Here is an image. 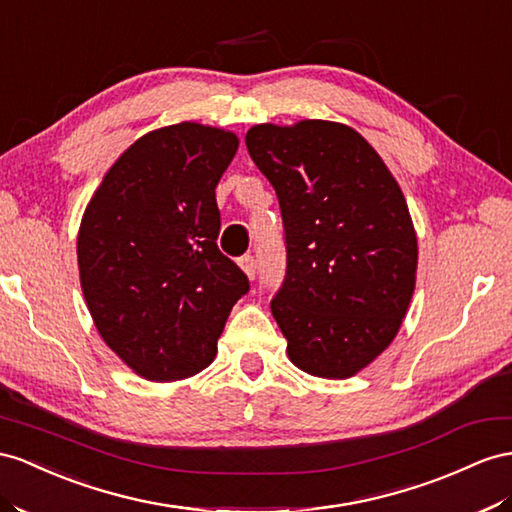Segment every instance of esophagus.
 Masks as SVG:
<instances>
[{
    "instance_id": "34e87169",
    "label": "esophagus",
    "mask_w": 512,
    "mask_h": 512,
    "mask_svg": "<svg viewBox=\"0 0 512 512\" xmlns=\"http://www.w3.org/2000/svg\"><path fill=\"white\" fill-rule=\"evenodd\" d=\"M240 268L246 272L248 279H255V274H257V261H255L253 255L240 257Z\"/></svg>"
}]
</instances>
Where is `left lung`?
<instances>
[{"instance_id": "1", "label": "left lung", "mask_w": 512, "mask_h": 512, "mask_svg": "<svg viewBox=\"0 0 512 512\" xmlns=\"http://www.w3.org/2000/svg\"><path fill=\"white\" fill-rule=\"evenodd\" d=\"M246 149L277 192L287 268L270 309L296 368L350 378L393 342L415 290L404 194L359 131L255 125Z\"/></svg>"}]
</instances>
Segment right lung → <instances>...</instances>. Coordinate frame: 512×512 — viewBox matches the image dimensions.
I'll return each mask as SVG.
<instances>
[{"label":"right lung","instance_id":"right-lung-1","mask_svg":"<svg viewBox=\"0 0 512 512\" xmlns=\"http://www.w3.org/2000/svg\"><path fill=\"white\" fill-rule=\"evenodd\" d=\"M238 136L199 123L149 131L90 199L77 266L99 335L136 374L179 381L205 370L246 274L220 253L216 186Z\"/></svg>","mask_w":512,"mask_h":512}]
</instances>
